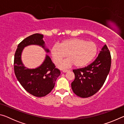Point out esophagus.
Here are the masks:
<instances>
[{"mask_svg": "<svg viewBox=\"0 0 124 124\" xmlns=\"http://www.w3.org/2000/svg\"><path fill=\"white\" fill-rule=\"evenodd\" d=\"M69 71H70V70H63L62 71V72L63 73H66V72H69Z\"/></svg>", "mask_w": 124, "mask_h": 124, "instance_id": "34e87169", "label": "esophagus"}]
</instances>
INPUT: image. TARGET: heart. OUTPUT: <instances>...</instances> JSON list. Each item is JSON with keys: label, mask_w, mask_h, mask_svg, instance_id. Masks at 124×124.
<instances>
[{"label": "heart", "mask_w": 124, "mask_h": 124, "mask_svg": "<svg viewBox=\"0 0 124 124\" xmlns=\"http://www.w3.org/2000/svg\"><path fill=\"white\" fill-rule=\"evenodd\" d=\"M98 51L97 45L92 41L78 38L65 39L55 44L51 48V54L54 63L57 64L66 57L58 67L61 70L75 64L77 67L85 66L95 57Z\"/></svg>", "instance_id": "1"}]
</instances>
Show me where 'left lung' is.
Returning <instances> with one entry per match:
<instances>
[{"instance_id": "1", "label": "left lung", "mask_w": 124, "mask_h": 124, "mask_svg": "<svg viewBox=\"0 0 124 124\" xmlns=\"http://www.w3.org/2000/svg\"><path fill=\"white\" fill-rule=\"evenodd\" d=\"M111 56L105 45L95 61L85 68L73 70L75 79L71 84L73 91L82 98L95 94L103 85L109 73Z\"/></svg>"}]
</instances>
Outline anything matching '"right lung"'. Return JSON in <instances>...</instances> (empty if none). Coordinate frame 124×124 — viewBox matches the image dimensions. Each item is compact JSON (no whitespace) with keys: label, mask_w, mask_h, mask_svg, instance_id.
<instances>
[{"label":"right lung","mask_w":124,"mask_h":124,"mask_svg":"<svg viewBox=\"0 0 124 124\" xmlns=\"http://www.w3.org/2000/svg\"><path fill=\"white\" fill-rule=\"evenodd\" d=\"M43 38L44 35L39 33L27 37L18 45L14 57V71L18 81L28 93L38 97H44L52 91L61 74L47 54L43 63L35 68H27L23 63V50L28 46H39L46 53H49Z\"/></svg>","instance_id":"1"}]
</instances>
